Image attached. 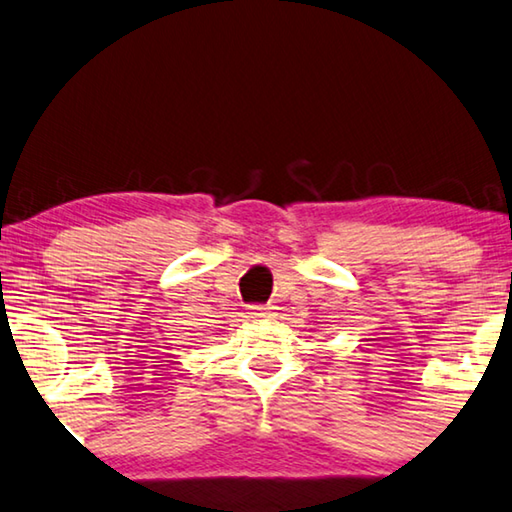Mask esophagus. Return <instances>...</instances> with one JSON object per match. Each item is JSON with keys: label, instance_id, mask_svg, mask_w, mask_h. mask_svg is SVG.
<instances>
[{"label": "esophagus", "instance_id": "esophagus-1", "mask_svg": "<svg viewBox=\"0 0 512 512\" xmlns=\"http://www.w3.org/2000/svg\"><path fill=\"white\" fill-rule=\"evenodd\" d=\"M248 316L255 318V320H262V318L271 316V311H268V307H264V305H250L248 307Z\"/></svg>", "mask_w": 512, "mask_h": 512}]
</instances>
